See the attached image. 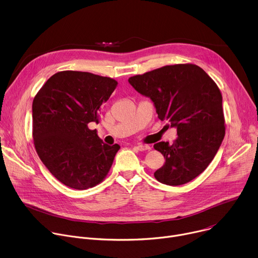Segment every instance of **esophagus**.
I'll return each mask as SVG.
<instances>
[{"label":"esophagus","mask_w":258,"mask_h":258,"mask_svg":"<svg viewBox=\"0 0 258 258\" xmlns=\"http://www.w3.org/2000/svg\"><path fill=\"white\" fill-rule=\"evenodd\" d=\"M136 148H137L139 151H148V150L151 149L148 145H137Z\"/></svg>","instance_id":"obj_1"}]
</instances>
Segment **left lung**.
<instances>
[{"mask_svg":"<svg viewBox=\"0 0 258 258\" xmlns=\"http://www.w3.org/2000/svg\"><path fill=\"white\" fill-rule=\"evenodd\" d=\"M128 83L152 100L160 120L176 127L173 144L154 145L165 158L155 178L168 186L194 179L212 161L226 134L223 97L216 84L195 64L166 65L132 77Z\"/></svg>","mask_w":258,"mask_h":258,"instance_id":"obj_1","label":"left lung"}]
</instances>
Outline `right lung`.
<instances>
[{
	"label": "right lung",
	"mask_w": 258,
	"mask_h": 258,
	"mask_svg": "<svg viewBox=\"0 0 258 258\" xmlns=\"http://www.w3.org/2000/svg\"><path fill=\"white\" fill-rule=\"evenodd\" d=\"M117 82L90 72L55 73L32 102V137L36 153L65 186L86 190L108 174L118 144L109 146L89 123H99L101 106Z\"/></svg>",
	"instance_id": "add662e5"
}]
</instances>
